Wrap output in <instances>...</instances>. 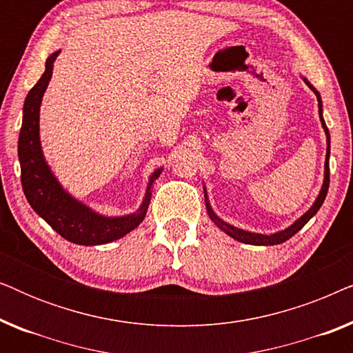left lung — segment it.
I'll use <instances>...</instances> for the list:
<instances>
[{
    "instance_id": "8db88e82",
    "label": "left lung",
    "mask_w": 353,
    "mask_h": 353,
    "mask_svg": "<svg viewBox=\"0 0 353 353\" xmlns=\"http://www.w3.org/2000/svg\"><path fill=\"white\" fill-rule=\"evenodd\" d=\"M305 80V79H303ZM305 83L308 85V88H310L313 93H315L316 99H318V114H320V120H321V125L323 128H325V133H326V139H327V149H326V162H325V181H323V186H321V191L320 194H318L315 204H313L310 209H308L305 214H303L301 219L297 221H294V225L289 226V228L279 231V233H274V234H259V233H249V231H244V230H239V228H234V226H231L226 223V221L220 220L219 216L214 214V210H212V207L209 204V199H207V192H205V207H207V214H209L210 220L214 221V223L219 226L221 231H225L226 234L231 236V238L236 239V241H241V243H245V244H254V245H274V244H281L284 241H288L289 238H292L294 234L297 233V231H301L303 226L308 220L312 219L313 215L316 214L318 210H320V207L323 205V202L326 199V194H327V188H330V130H327L326 123H325V119H323V105H321V98H320V93L313 88V86L308 83L305 80ZM205 191V190H204Z\"/></svg>"
}]
</instances>
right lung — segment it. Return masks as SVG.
<instances>
[{
    "instance_id": "right-lung-1",
    "label": "right lung",
    "mask_w": 353,
    "mask_h": 353,
    "mask_svg": "<svg viewBox=\"0 0 353 353\" xmlns=\"http://www.w3.org/2000/svg\"><path fill=\"white\" fill-rule=\"evenodd\" d=\"M59 51L46 59V69L37 85L28 91L23 103L22 128L19 134V162H21L22 190L32 209L51 226L56 233L70 243L98 245L120 239L137 228L146 216L151 202V186L162 173L159 168L149 180L146 197L137 214L125 216H103L74 199L62 190L43 157L40 144V104L52 75V64Z\"/></svg>"
}]
</instances>
